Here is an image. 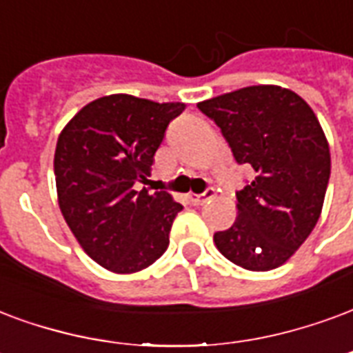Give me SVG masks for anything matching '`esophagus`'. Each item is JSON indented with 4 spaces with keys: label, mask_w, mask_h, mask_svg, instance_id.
Instances as JSON below:
<instances>
[{
    "label": "esophagus",
    "mask_w": 353,
    "mask_h": 353,
    "mask_svg": "<svg viewBox=\"0 0 353 353\" xmlns=\"http://www.w3.org/2000/svg\"><path fill=\"white\" fill-rule=\"evenodd\" d=\"M213 196H215V189H208L203 194H194V192H190L189 202L192 203V205H200V203H203L205 200H210V198Z\"/></svg>",
    "instance_id": "34e87169"
}]
</instances>
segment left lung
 Here are the masks:
<instances>
[{"label":"left lung","mask_w":353,"mask_h":353,"mask_svg":"<svg viewBox=\"0 0 353 353\" xmlns=\"http://www.w3.org/2000/svg\"><path fill=\"white\" fill-rule=\"evenodd\" d=\"M254 179L236 192V223L213 236L243 270H275L314 230L331 174L327 138L309 104L281 85H249L198 103Z\"/></svg>","instance_id":"obj_1"}]
</instances>
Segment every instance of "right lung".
Segmentation results:
<instances>
[{
	"label": "right lung",
	"mask_w": 353,
	"mask_h": 353,
	"mask_svg": "<svg viewBox=\"0 0 353 353\" xmlns=\"http://www.w3.org/2000/svg\"><path fill=\"white\" fill-rule=\"evenodd\" d=\"M185 103L106 95L65 125L54 155L57 203L83 252L104 270L137 273L168 249L183 210L172 194L150 192L153 155Z\"/></svg>",
	"instance_id": "obj_1"
}]
</instances>
